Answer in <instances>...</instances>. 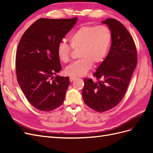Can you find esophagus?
Listing matches in <instances>:
<instances>
[{
	"instance_id": "esophagus-1",
	"label": "esophagus",
	"mask_w": 153,
	"mask_h": 153,
	"mask_svg": "<svg viewBox=\"0 0 153 153\" xmlns=\"http://www.w3.org/2000/svg\"><path fill=\"white\" fill-rule=\"evenodd\" d=\"M76 79L75 77H73V76H70L69 77V81H70L71 82H72L73 80H75Z\"/></svg>"
}]
</instances>
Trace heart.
<instances>
[{"mask_svg": "<svg viewBox=\"0 0 153 153\" xmlns=\"http://www.w3.org/2000/svg\"><path fill=\"white\" fill-rule=\"evenodd\" d=\"M112 41V34L107 27L82 26L69 38L71 47L79 50L80 59L68 66L65 72L68 75L82 76L91 68L92 64H98L106 56ZM65 43H60L57 47V55L63 62L70 59L71 48Z\"/></svg>", "mask_w": 153, "mask_h": 153, "instance_id": "1", "label": "heart"}]
</instances>
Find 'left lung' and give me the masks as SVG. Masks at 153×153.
I'll use <instances>...</instances> for the list:
<instances>
[{
	"instance_id": "8db88e82",
	"label": "left lung",
	"mask_w": 153,
	"mask_h": 153,
	"mask_svg": "<svg viewBox=\"0 0 153 153\" xmlns=\"http://www.w3.org/2000/svg\"><path fill=\"white\" fill-rule=\"evenodd\" d=\"M102 23L111 30L112 45L93 74L97 80L85 78L82 91L85 103L98 112L108 111L121 102L137 62L135 45L126 27L113 18Z\"/></svg>"
}]
</instances>
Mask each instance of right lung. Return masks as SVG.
Instances as JSON below:
<instances>
[{
    "label": "right lung",
    "mask_w": 153,
    "mask_h": 153,
    "mask_svg": "<svg viewBox=\"0 0 153 153\" xmlns=\"http://www.w3.org/2000/svg\"><path fill=\"white\" fill-rule=\"evenodd\" d=\"M78 18H40L24 32L16 54L17 80L29 102L49 112L64 102L69 77L55 76L61 70L58 45L75 25Z\"/></svg>",
    "instance_id": "add662e5"
}]
</instances>
